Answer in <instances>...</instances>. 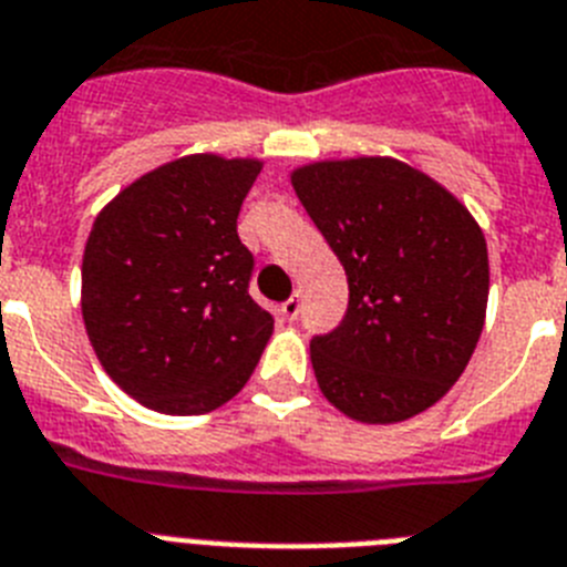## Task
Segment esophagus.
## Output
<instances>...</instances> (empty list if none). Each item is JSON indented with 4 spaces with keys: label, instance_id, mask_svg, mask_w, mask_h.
I'll use <instances>...</instances> for the list:
<instances>
[{
    "label": "esophagus",
    "instance_id": "esophagus-1",
    "mask_svg": "<svg viewBox=\"0 0 567 567\" xmlns=\"http://www.w3.org/2000/svg\"><path fill=\"white\" fill-rule=\"evenodd\" d=\"M280 316L287 318V321H295V318L301 316V292H295L289 301L280 303Z\"/></svg>",
    "mask_w": 567,
    "mask_h": 567
}]
</instances>
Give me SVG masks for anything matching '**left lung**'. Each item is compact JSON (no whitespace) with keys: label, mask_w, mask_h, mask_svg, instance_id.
Wrapping results in <instances>:
<instances>
[{"label":"left lung","mask_w":567,"mask_h":567,"mask_svg":"<svg viewBox=\"0 0 567 567\" xmlns=\"http://www.w3.org/2000/svg\"><path fill=\"white\" fill-rule=\"evenodd\" d=\"M292 186L350 284L343 321L309 343L321 393L364 424L433 408L485 327L491 269L473 215L393 157L309 163Z\"/></svg>","instance_id":"left-lung-1"}]
</instances>
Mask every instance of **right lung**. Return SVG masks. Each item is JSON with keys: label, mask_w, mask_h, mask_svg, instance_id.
<instances>
[{"label": "right lung", "mask_w": 567, "mask_h": 567, "mask_svg": "<svg viewBox=\"0 0 567 567\" xmlns=\"http://www.w3.org/2000/svg\"><path fill=\"white\" fill-rule=\"evenodd\" d=\"M260 159L188 154L125 186L82 255V321L111 379L145 408L212 413L237 395L272 336L251 301L237 215Z\"/></svg>", "instance_id": "obj_1"}]
</instances>
